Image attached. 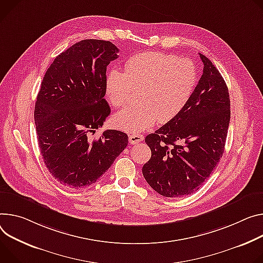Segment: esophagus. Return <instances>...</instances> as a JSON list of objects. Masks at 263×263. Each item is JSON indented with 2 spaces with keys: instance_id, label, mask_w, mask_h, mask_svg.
<instances>
[{
  "instance_id": "obj_1",
  "label": "esophagus",
  "mask_w": 263,
  "mask_h": 263,
  "mask_svg": "<svg viewBox=\"0 0 263 263\" xmlns=\"http://www.w3.org/2000/svg\"><path fill=\"white\" fill-rule=\"evenodd\" d=\"M144 135L141 134H131L129 135V141L131 145H137L139 144V142H141L142 140H144Z\"/></svg>"
}]
</instances>
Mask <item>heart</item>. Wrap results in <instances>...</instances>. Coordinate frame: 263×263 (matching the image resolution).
<instances>
[{"instance_id":"obj_1","label":"heart","mask_w":263,"mask_h":263,"mask_svg":"<svg viewBox=\"0 0 263 263\" xmlns=\"http://www.w3.org/2000/svg\"><path fill=\"white\" fill-rule=\"evenodd\" d=\"M198 81L193 61L158 51L142 52L125 62V72L108 71L106 93L115 107L126 105L133 87H142L138 105L127 106L115 113L113 124L129 133L151 129L160 119L168 122L185 107Z\"/></svg>"}]
</instances>
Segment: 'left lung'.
<instances>
[{"mask_svg":"<svg viewBox=\"0 0 263 263\" xmlns=\"http://www.w3.org/2000/svg\"><path fill=\"white\" fill-rule=\"evenodd\" d=\"M202 76L185 107L145 140L151 158L142 166L150 186L164 197L193 194L222 157L231 117L227 84L199 53Z\"/></svg>","mask_w":263,"mask_h":263,"instance_id":"1","label":"left lung"}]
</instances>
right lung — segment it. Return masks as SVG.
Wrapping results in <instances>:
<instances>
[{"instance_id":"obj_1","label":"right lung","mask_w":263,"mask_h":263,"mask_svg":"<svg viewBox=\"0 0 263 263\" xmlns=\"http://www.w3.org/2000/svg\"><path fill=\"white\" fill-rule=\"evenodd\" d=\"M109 41L83 40L59 54L46 71L34 108L39 147L50 174L71 189L102 177L128 145V135L106 130V71L118 58Z\"/></svg>"}]
</instances>
